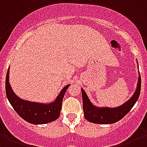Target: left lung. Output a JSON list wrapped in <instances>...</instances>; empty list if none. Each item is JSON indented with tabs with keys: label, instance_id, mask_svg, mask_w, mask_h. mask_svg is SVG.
Returning <instances> with one entry per match:
<instances>
[{
	"label": "left lung",
	"instance_id": "8db88e82",
	"mask_svg": "<svg viewBox=\"0 0 147 147\" xmlns=\"http://www.w3.org/2000/svg\"><path fill=\"white\" fill-rule=\"evenodd\" d=\"M138 76L139 77L137 80V87L132 96L122 105L114 108L106 106L98 107L93 105L88 97L87 94L86 93L83 88H81L82 98H83V109L86 119L94 124H114L124 118L131 111V109L133 108L139 98L140 88H141V78L140 76L139 70H138Z\"/></svg>",
	"mask_w": 147,
	"mask_h": 147
}]
</instances>
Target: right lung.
Instances as JSON below:
<instances>
[{"instance_id":"obj_1","label":"right lung","mask_w":147,"mask_h":147,"mask_svg":"<svg viewBox=\"0 0 147 147\" xmlns=\"http://www.w3.org/2000/svg\"><path fill=\"white\" fill-rule=\"evenodd\" d=\"M10 67L6 77V95L16 113L26 121L32 124H44L57 120L61 110L62 101L70 84L64 86L53 102L49 103L31 102L20 98L10 84Z\"/></svg>"}]
</instances>
